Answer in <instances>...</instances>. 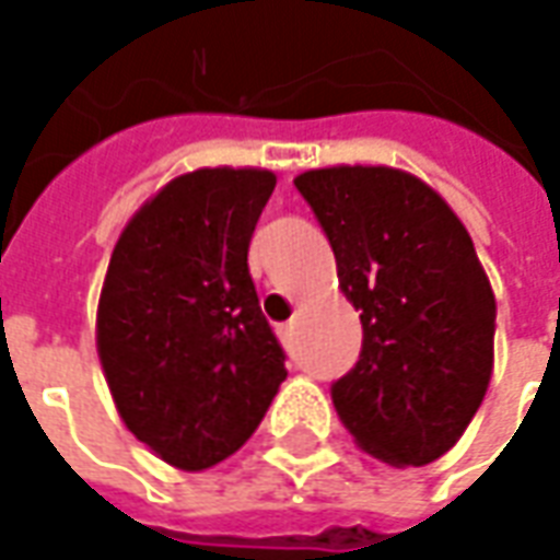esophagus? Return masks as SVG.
Returning a JSON list of instances; mask_svg holds the SVG:
<instances>
[{
  "instance_id": "esophagus-1",
  "label": "esophagus",
  "mask_w": 560,
  "mask_h": 560,
  "mask_svg": "<svg viewBox=\"0 0 560 560\" xmlns=\"http://www.w3.org/2000/svg\"><path fill=\"white\" fill-rule=\"evenodd\" d=\"M291 324H279V327H276V334L281 336V342H291Z\"/></svg>"
}]
</instances>
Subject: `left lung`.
<instances>
[{"label":"left lung","instance_id":"obj_1","mask_svg":"<svg viewBox=\"0 0 560 560\" xmlns=\"http://www.w3.org/2000/svg\"><path fill=\"white\" fill-rule=\"evenodd\" d=\"M361 312L358 363L336 378V416L394 467L445 455L482 406L494 366V293L470 233L409 172L330 166L293 178Z\"/></svg>","mask_w":560,"mask_h":560}]
</instances>
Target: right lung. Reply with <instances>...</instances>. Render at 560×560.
Returning <instances> with one entry per match:
<instances>
[{"label":"right lung","instance_id":"add662e5","mask_svg":"<svg viewBox=\"0 0 560 560\" xmlns=\"http://www.w3.org/2000/svg\"><path fill=\"white\" fill-rule=\"evenodd\" d=\"M267 170L178 175L132 214L105 272L96 348L124 424L178 470L245 445L288 378L248 272Z\"/></svg>","mask_w":560,"mask_h":560}]
</instances>
